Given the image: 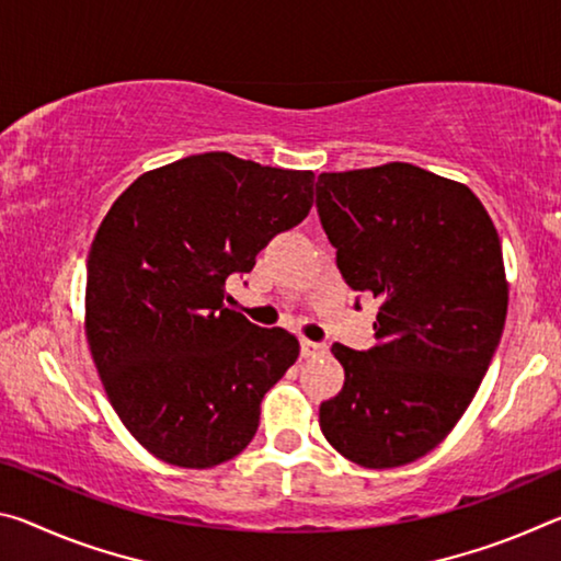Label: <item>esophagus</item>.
I'll list each match as a JSON object with an SVG mask.
<instances>
[{
  "label": "esophagus",
  "mask_w": 561,
  "mask_h": 561,
  "mask_svg": "<svg viewBox=\"0 0 561 561\" xmlns=\"http://www.w3.org/2000/svg\"><path fill=\"white\" fill-rule=\"evenodd\" d=\"M299 350H301V357L309 359V357H319V354H324V352H327V344L301 340V342H299Z\"/></svg>",
  "instance_id": "obj_1"
}]
</instances>
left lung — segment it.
Masks as SVG:
<instances>
[{
    "instance_id": "1",
    "label": "left lung",
    "mask_w": 561,
    "mask_h": 561,
    "mask_svg": "<svg viewBox=\"0 0 561 561\" xmlns=\"http://www.w3.org/2000/svg\"><path fill=\"white\" fill-rule=\"evenodd\" d=\"M317 211L344 282L379 299L371 350L332 344L344 387L319 426L354 465H409L455 430L500 344V234L469 186L407 162L319 174Z\"/></svg>"
}]
</instances>
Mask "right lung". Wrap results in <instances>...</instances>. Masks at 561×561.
<instances>
[{
  "mask_svg": "<svg viewBox=\"0 0 561 561\" xmlns=\"http://www.w3.org/2000/svg\"><path fill=\"white\" fill-rule=\"evenodd\" d=\"M312 190V172L192 154L131 182L96 229L89 350L122 424L167 465L237 457L297 362V336L229 309L225 284L309 215Z\"/></svg>",
  "mask_w": 561,
  "mask_h": 561,
  "instance_id": "right-lung-1",
  "label": "right lung"
}]
</instances>
